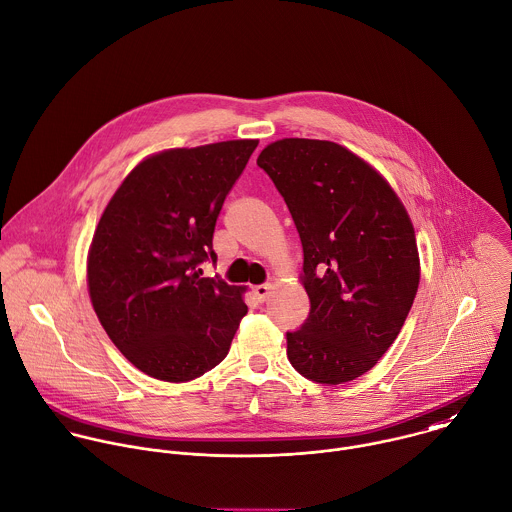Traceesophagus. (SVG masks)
<instances>
[{"label":"esophagus","mask_w":512,"mask_h":512,"mask_svg":"<svg viewBox=\"0 0 512 512\" xmlns=\"http://www.w3.org/2000/svg\"><path fill=\"white\" fill-rule=\"evenodd\" d=\"M269 293H271V285H257V287H253V295H255V299L259 303H265Z\"/></svg>","instance_id":"obj_1"}]
</instances>
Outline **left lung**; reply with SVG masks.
Wrapping results in <instances>:
<instances>
[{
	"label": "left lung",
	"mask_w": 512,
	"mask_h": 512,
	"mask_svg": "<svg viewBox=\"0 0 512 512\" xmlns=\"http://www.w3.org/2000/svg\"><path fill=\"white\" fill-rule=\"evenodd\" d=\"M257 165L285 199L303 245L311 311L287 333V357L315 383L353 381L393 345L419 289L407 209L369 163L333 141L279 139Z\"/></svg>",
	"instance_id": "left-lung-1"
}]
</instances>
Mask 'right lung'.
I'll return each instance as SVG.
<instances>
[{"mask_svg":"<svg viewBox=\"0 0 512 512\" xmlns=\"http://www.w3.org/2000/svg\"><path fill=\"white\" fill-rule=\"evenodd\" d=\"M257 139L143 159L107 203L87 257L93 309L145 375L185 383L217 367L247 313L243 287L203 277L213 231Z\"/></svg>","mask_w":512,"mask_h":512,"instance_id":"1","label":"right lung"}]
</instances>
